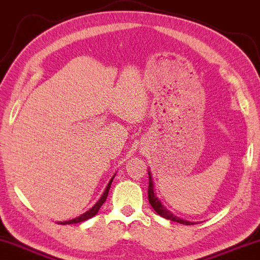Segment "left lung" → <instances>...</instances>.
I'll return each mask as SVG.
<instances>
[{
  "label": "left lung",
  "mask_w": 260,
  "mask_h": 260,
  "mask_svg": "<svg viewBox=\"0 0 260 260\" xmlns=\"http://www.w3.org/2000/svg\"><path fill=\"white\" fill-rule=\"evenodd\" d=\"M148 201H150L152 208L155 210V213L159 214V215L162 217H165V219L176 221V222L186 224V226H190V224L195 223V222H190V221L183 220V219H181V217L176 216L175 214H172L170 210L166 208V207H164V205L160 202V200L158 199L157 193H155L153 179H152V174L150 172V170H148Z\"/></svg>",
  "instance_id": "1"
}]
</instances>
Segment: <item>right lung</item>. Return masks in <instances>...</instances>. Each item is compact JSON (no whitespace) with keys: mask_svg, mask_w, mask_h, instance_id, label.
I'll return each mask as SVG.
<instances>
[{"mask_svg":"<svg viewBox=\"0 0 260 260\" xmlns=\"http://www.w3.org/2000/svg\"><path fill=\"white\" fill-rule=\"evenodd\" d=\"M115 175H116V174H115ZM115 175H114L113 177L110 178V181H109L108 184H107V188L105 189V191H103L102 196L100 197V200L98 201V202L95 203L94 206L91 207V208H90L89 210H86L85 213H83L82 215H79V216L76 217V219H72V220H69V221H63V222H58V223H60V224H71V223H78V222H83V221H86V220H88V219H91L92 216H95L96 214L99 213V210H100V208H101V206L103 205V203L106 202V200H107V196H108V192H109V189H110V185H112V182H113L114 177H115Z\"/></svg>","mask_w":260,"mask_h":260,"instance_id":"right-lung-1","label":"right lung"}]
</instances>
